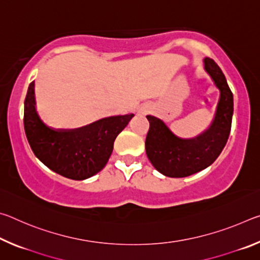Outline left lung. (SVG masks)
I'll return each instance as SVG.
<instances>
[{
	"instance_id": "obj_1",
	"label": "left lung",
	"mask_w": 260,
	"mask_h": 260,
	"mask_svg": "<svg viewBox=\"0 0 260 260\" xmlns=\"http://www.w3.org/2000/svg\"><path fill=\"white\" fill-rule=\"evenodd\" d=\"M204 69L220 90L217 112L208 131L195 139H180L164 121L147 116L150 124L146 138L147 156L158 172L166 177L184 178L206 169L221 153L230 136L234 111L233 93L213 59L204 58Z\"/></svg>"
}]
</instances>
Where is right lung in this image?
<instances>
[{"label": "right lung", "mask_w": 260, "mask_h": 260, "mask_svg": "<svg viewBox=\"0 0 260 260\" xmlns=\"http://www.w3.org/2000/svg\"><path fill=\"white\" fill-rule=\"evenodd\" d=\"M134 114L108 117L76 129H54L35 109L34 81L24 103V128L34 155L51 171L72 180H85L107 165L113 142Z\"/></svg>", "instance_id": "obj_1"}]
</instances>
